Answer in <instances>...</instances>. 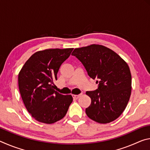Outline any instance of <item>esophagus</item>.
Instances as JSON below:
<instances>
[{"label":"esophagus","mask_w":150,"mask_h":150,"mask_svg":"<svg viewBox=\"0 0 150 150\" xmlns=\"http://www.w3.org/2000/svg\"><path fill=\"white\" fill-rule=\"evenodd\" d=\"M81 96V94H79V95H73V98H75V99H77Z\"/></svg>","instance_id":"1"}]
</instances>
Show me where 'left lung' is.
I'll use <instances>...</instances> for the list:
<instances>
[{
	"instance_id": "obj_1",
	"label": "left lung",
	"mask_w": 150,
	"mask_h": 150,
	"mask_svg": "<svg viewBox=\"0 0 150 150\" xmlns=\"http://www.w3.org/2000/svg\"><path fill=\"white\" fill-rule=\"evenodd\" d=\"M84 65L88 76L97 79L96 91H87L91 103L85 112L100 124L115 120L125 110L132 91V76L127 63L113 50L92 44L72 53Z\"/></svg>"
}]
</instances>
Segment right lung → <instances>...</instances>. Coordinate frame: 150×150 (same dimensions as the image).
<instances>
[{"label":"right lung","mask_w":150,"mask_h":150,"mask_svg":"<svg viewBox=\"0 0 150 150\" xmlns=\"http://www.w3.org/2000/svg\"><path fill=\"white\" fill-rule=\"evenodd\" d=\"M73 48L47 49L34 53L18 73V87L27 110L35 120L53 124L65 116L73 101L71 95L54 90L61 65Z\"/></svg>","instance_id":"right-lung-1"}]
</instances>
